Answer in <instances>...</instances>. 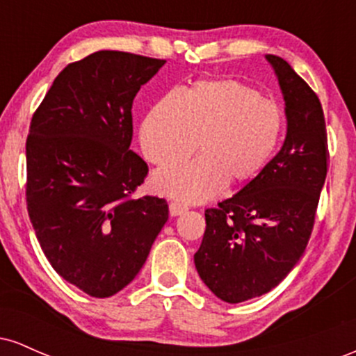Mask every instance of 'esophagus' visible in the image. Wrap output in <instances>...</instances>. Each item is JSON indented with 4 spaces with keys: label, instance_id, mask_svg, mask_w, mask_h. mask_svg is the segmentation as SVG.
I'll return each instance as SVG.
<instances>
[{
    "label": "esophagus",
    "instance_id": "34e87169",
    "mask_svg": "<svg viewBox=\"0 0 356 356\" xmlns=\"http://www.w3.org/2000/svg\"><path fill=\"white\" fill-rule=\"evenodd\" d=\"M169 211H170V216H181V214H184V212L187 211V206L186 204H182V202H179V201H172L169 204Z\"/></svg>",
    "mask_w": 356,
    "mask_h": 356
}]
</instances>
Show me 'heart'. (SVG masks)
I'll use <instances>...</instances> for the list:
<instances>
[{"label":"heart","instance_id":"b5f03b06","mask_svg":"<svg viewBox=\"0 0 356 356\" xmlns=\"http://www.w3.org/2000/svg\"><path fill=\"white\" fill-rule=\"evenodd\" d=\"M284 130L280 104L243 81L201 80L187 93L162 97L140 129L155 165H172L197 150L202 157L155 174L154 187L186 202H201L220 187L254 181L275 155Z\"/></svg>","mask_w":356,"mask_h":356}]
</instances>
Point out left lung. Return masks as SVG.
Segmentation results:
<instances>
[{
	"label": "left lung",
	"instance_id": "obj_1",
	"mask_svg": "<svg viewBox=\"0 0 356 356\" xmlns=\"http://www.w3.org/2000/svg\"><path fill=\"white\" fill-rule=\"evenodd\" d=\"M266 58L284 95V144L254 181L206 209V232L194 254L201 280L226 303L271 291L295 268L312 238L328 172L320 99L288 61Z\"/></svg>",
	"mask_w": 356,
	"mask_h": 356
}]
</instances>
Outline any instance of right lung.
Returning a JSON list of instances; mask_svg holds the SVG:
<instances>
[{
	"label": "right lung",
	"instance_id": "obj_1",
	"mask_svg": "<svg viewBox=\"0 0 356 356\" xmlns=\"http://www.w3.org/2000/svg\"><path fill=\"white\" fill-rule=\"evenodd\" d=\"M164 63L92 53L61 70L31 117L28 216L53 269L93 298L137 276L169 219L165 199L134 197L149 167L129 149L134 99Z\"/></svg>",
	"mask_w": 356,
	"mask_h": 356
}]
</instances>
